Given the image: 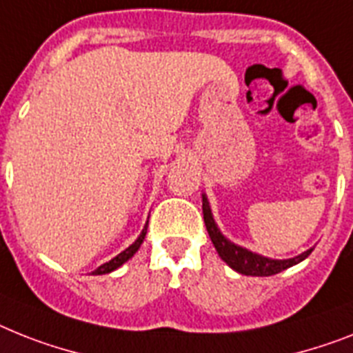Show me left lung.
Masks as SVG:
<instances>
[{
    "instance_id": "obj_1",
    "label": "left lung",
    "mask_w": 353,
    "mask_h": 353,
    "mask_svg": "<svg viewBox=\"0 0 353 353\" xmlns=\"http://www.w3.org/2000/svg\"><path fill=\"white\" fill-rule=\"evenodd\" d=\"M202 209H203V222H205V227H208V232L211 236V241L214 249L218 250V254L225 261L231 269H234L236 272L245 276H272L278 274L281 270L292 267V265L299 263L307 258L312 249L303 252V254L296 256V258H290V260H270V258H263L260 254H254L250 250L243 249V247H238L234 243H231L229 240L223 238V234L218 231L216 223L212 220L211 208H209V202L205 194H203L202 200Z\"/></svg>"
}]
</instances>
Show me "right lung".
Wrapping results in <instances>:
<instances>
[{"label":"right lung","mask_w":353,"mask_h":353,"mask_svg":"<svg viewBox=\"0 0 353 353\" xmlns=\"http://www.w3.org/2000/svg\"><path fill=\"white\" fill-rule=\"evenodd\" d=\"M145 231H148V225L144 227V231L141 232V236H139V238H137L135 240V243H131L130 247H128L126 250H122L121 254L119 256H115V258H113V260H110L108 261V263H104V265H101V267H99V269H95L92 272V274H108V272H112V270H115V269H119V267H121L122 263H126L128 260H130L131 256L135 254L137 250H139V247H141V243L142 241H144V236H145Z\"/></svg>","instance_id":"obj_1"}]
</instances>
